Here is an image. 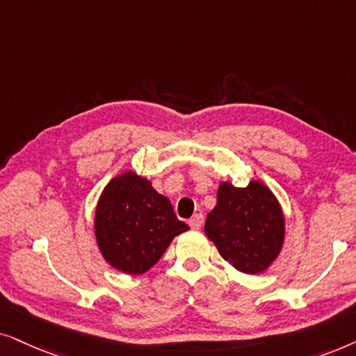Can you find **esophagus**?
Segmentation results:
<instances>
[{"label":"esophagus","instance_id":"obj_1","mask_svg":"<svg viewBox=\"0 0 356 356\" xmlns=\"http://www.w3.org/2000/svg\"><path fill=\"white\" fill-rule=\"evenodd\" d=\"M188 225H191L192 229H200L202 225H203V215H202V213H197V215H193L191 220H188Z\"/></svg>","mask_w":356,"mask_h":356}]
</instances>
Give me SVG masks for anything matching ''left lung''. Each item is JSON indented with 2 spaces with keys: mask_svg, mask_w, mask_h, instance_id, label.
Returning <instances> with one entry per match:
<instances>
[{
  "mask_svg": "<svg viewBox=\"0 0 356 356\" xmlns=\"http://www.w3.org/2000/svg\"><path fill=\"white\" fill-rule=\"evenodd\" d=\"M205 234L221 257L244 273H260L280 254L285 218L268 187L252 181L248 187L222 182L216 207L208 213Z\"/></svg>",
  "mask_w": 356,
  "mask_h": 356,
  "instance_id": "obj_1",
  "label": "left lung"
}]
</instances>
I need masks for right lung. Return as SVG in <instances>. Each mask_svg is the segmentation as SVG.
Segmentation results:
<instances>
[{
    "label": "right lung",
    "mask_w": 356,
    "mask_h": 356,
    "mask_svg": "<svg viewBox=\"0 0 356 356\" xmlns=\"http://www.w3.org/2000/svg\"><path fill=\"white\" fill-rule=\"evenodd\" d=\"M94 229L99 249L113 268L140 275L153 267L170 241L188 226L175 216L170 202L149 181L125 172L104 188Z\"/></svg>",
    "instance_id": "obj_1"
}]
</instances>
